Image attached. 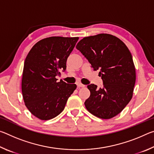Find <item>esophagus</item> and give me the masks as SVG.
<instances>
[{
  "instance_id": "1",
  "label": "esophagus",
  "mask_w": 154,
  "mask_h": 154,
  "mask_svg": "<svg viewBox=\"0 0 154 154\" xmlns=\"http://www.w3.org/2000/svg\"><path fill=\"white\" fill-rule=\"evenodd\" d=\"M77 85L78 88H84L85 86V85H83V84H82V83H77Z\"/></svg>"
}]
</instances>
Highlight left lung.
Masks as SVG:
<instances>
[{
  "label": "left lung",
  "instance_id": "1",
  "mask_svg": "<svg viewBox=\"0 0 154 154\" xmlns=\"http://www.w3.org/2000/svg\"><path fill=\"white\" fill-rule=\"evenodd\" d=\"M76 48L99 70L103 87L90 84V96L85 101L87 110L101 119H111L123 110L132 99L136 71L131 53L119 38L109 34L84 37Z\"/></svg>",
  "mask_w": 154,
  "mask_h": 154
}]
</instances>
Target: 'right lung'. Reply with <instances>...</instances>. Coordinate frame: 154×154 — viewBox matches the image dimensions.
<instances>
[{
	"instance_id": "1",
	"label": "right lung",
	"mask_w": 154,
	"mask_h": 154,
	"mask_svg": "<svg viewBox=\"0 0 154 154\" xmlns=\"http://www.w3.org/2000/svg\"><path fill=\"white\" fill-rule=\"evenodd\" d=\"M79 37L51 36L36 43L25 59L22 92L25 105L33 116L48 120L64 110L76 84L57 82L60 71Z\"/></svg>"
}]
</instances>
